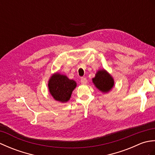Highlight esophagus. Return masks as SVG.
<instances>
[{
  "instance_id": "esophagus-1",
  "label": "esophagus",
  "mask_w": 155,
  "mask_h": 155,
  "mask_svg": "<svg viewBox=\"0 0 155 155\" xmlns=\"http://www.w3.org/2000/svg\"><path fill=\"white\" fill-rule=\"evenodd\" d=\"M81 83H82V84H87V79L86 78L83 77V78H81Z\"/></svg>"
}]
</instances>
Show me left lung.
<instances>
[{
	"mask_svg": "<svg viewBox=\"0 0 155 155\" xmlns=\"http://www.w3.org/2000/svg\"><path fill=\"white\" fill-rule=\"evenodd\" d=\"M93 82L96 87L103 93H107L114 85L113 78L104 70L98 71L93 78Z\"/></svg>",
	"mask_w": 155,
	"mask_h": 155,
	"instance_id": "left-lung-1",
	"label": "left lung"
}]
</instances>
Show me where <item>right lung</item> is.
<instances>
[{
  "label": "right lung",
  "mask_w": 155,
  "mask_h": 155,
  "mask_svg": "<svg viewBox=\"0 0 155 155\" xmlns=\"http://www.w3.org/2000/svg\"><path fill=\"white\" fill-rule=\"evenodd\" d=\"M48 85L49 91L56 101L66 103L70 99L72 92L77 86V83L65 75L57 73L51 77Z\"/></svg>",
  "instance_id": "obj_1"
}]
</instances>
